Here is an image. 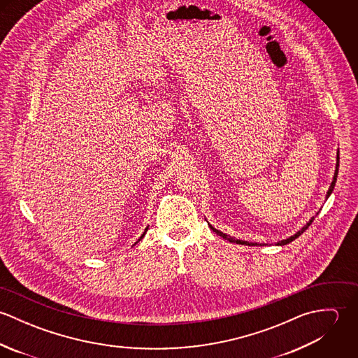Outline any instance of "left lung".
<instances>
[{"instance_id":"left-lung-1","label":"left lung","mask_w":358,"mask_h":358,"mask_svg":"<svg viewBox=\"0 0 358 358\" xmlns=\"http://www.w3.org/2000/svg\"><path fill=\"white\" fill-rule=\"evenodd\" d=\"M338 169H339V155H338V162H336V169H335V175H334V180H332V183H331V186H329V189H328V192H327V199L331 196V193L334 192V187H335V183H336V178H338ZM314 220V216L307 222L306 224L296 233V234H294V236H291L289 238H287V240H282V241H278L277 243V245H287V244H289L291 241H294L295 238H298L305 230L308 229V226L311 224V222ZM209 227L216 233V234H219L220 237H223L224 240H227V241H230V243H236V244H241V245H257L256 243H248V241H243V240H236V238H233V237H230V236H227V234H224V233H222V231H219V230H216L215 227H212L210 224H209Z\"/></svg>"}]
</instances>
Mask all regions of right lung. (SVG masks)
Masks as SVG:
<instances>
[{"label":"right lung","instance_id":"add662e5","mask_svg":"<svg viewBox=\"0 0 358 358\" xmlns=\"http://www.w3.org/2000/svg\"><path fill=\"white\" fill-rule=\"evenodd\" d=\"M148 229H149V227H146V229H145V233H143V234H142V236H141V238H139V240H138V241H141V240H142V238H143V237H145V234H146V231H148ZM138 241H136V243H138ZM136 243H135V244H136Z\"/></svg>","mask_w":358,"mask_h":358}]
</instances>
